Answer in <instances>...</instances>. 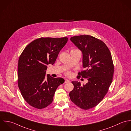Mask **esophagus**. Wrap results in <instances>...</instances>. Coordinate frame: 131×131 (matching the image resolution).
<instances>
[{
	"label": "esophagus",
	"mask_w": 131,
	"mask_h": 131,
	"mask_svg": "<svg viewBox=\"0 0 131 131\" xmlns=\"http://www.w3.org/2000/svg\"><path fill=\"white\" fill-rule=\"evenodd\" d=\"M70 82V81L69 80L67 79H66L65 80V83H68V82Z\"/></svg>",
	"instance_id": "esophagus-1"
}]
</instances>
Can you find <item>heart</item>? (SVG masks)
<instances>
[{"instance_id":"1","label":"heart","mask_w":131,"mask_h":131,"mask_svg":"<svg viewBox=\"0 0 131 131\" xmlns=\"http://www.w3.org/2000/svg\"><path fill=\"white\" fill-rule=\"evenodd\" d=\"M71 73L70 72H68L67 73V75H68V76L71 75Z\"/></svg>"}]
</instances>
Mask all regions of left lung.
Returning a JSON list of instances; mask_svg holds the SVG:
<instances>
[{"label": "left lung", "mask_w": 131, "mask_h": 131, "mask_svg": "<svg viewBox=\"0 0 131 131\" xmlns=\"http://www.w3.org/2000/svg\"><path fill=\"white\" fill-rule=\"evenodd\" d=\"M70 40L82 54L85 70L79 73V77L87 78L88 82L82 86L78 81H72L74 89L69 93L70 98L80 108L89 109L102 101L112 82L111 54L105 43L91 35L73 36Z\"/></svg>", "instance_id": "1"}]
</instances>
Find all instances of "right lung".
Returning a JSON list of instances; mask_svg holds the SVG:
<instances>
[{"label": "right lung", "instance_id": "obj_1", "mask_svg": "<svg viewBox=\"0 0 131 131\" xmlns=\"http://www.w3.org/2000/svg\"><path fill=\"white\" fill-rule=\"evenodd\" d=\"M68 38L41 37L30 42L21 53L18 62V86L27 102L38 109L52 102L57 88L64 82L63 78L46 75L47 65H53Z\"/></svg>", "mask_w": 131, "mask_h": 131}]
</instances>
